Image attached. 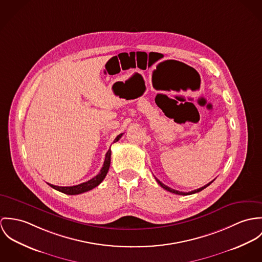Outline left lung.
<instances>
[{
  "label": "left lung",
  "instance_id": "left-lung-1",
  "mask_svg": "<svg viewBox=\"0 0 262 262\" xmlns=\"http://www.w3.org/2000/svg\"><path fill=\"white\" fill-rule=\"evenodd\" d=\"M155 179H156V181L158 182V184L162 187V188H164L165 190H167V191H169V192H171V193H174V194H177V195H183V196H186V195H191V194H195V193H198V192H200V191H202L204 190L206 187H208L210 184H212L213 183V181L212 182H210V183H208L207 185H205L204 187L202 188H199V189H197V190H194V191H191V192H188V193H186V192H180V191H177V190H174V189H172V188H170V187H168V186H166L165 184H163L160 180H158L156 177H155Z\"/></svg>",
  "mask_w": 262,
  "mask_h": 262
}]
</instances>
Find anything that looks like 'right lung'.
I'll list each match as a JSON object with an SVG mask.
<instances>
[{
	"instance_id": "add662e5",
	"label": "right lung",
	"mask_w": 262,
	"mask_h": 262,
	"mask_svg": "<svg viewBox=\"0 0 262 262\" xmlns=\"http://www.w3.org/2000/svg\"><path fill=\"white\" fill-rule=\"evenodd\" d=\"M121 136H122V134L118 135L116 138V140L114 141V143L118 142L119 139L121 138ZM111 156H112V150L110 148L107 150L106 155H105L104 163H103V166H102L99 174L95 176L94 178H92L91 180H89L85 183H82V184H79V185H76V186H72V187H60V186H55V185H52V184H48V185L50 187H52L53 189L57 190L59 192H62V193L67 194V195H78V194H82L84 192L90 191L93 188L97 187L103 181V179L105 178V176L108 172L110 166H111Z\"/></svg>"
}]
</instances>
